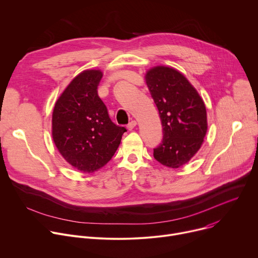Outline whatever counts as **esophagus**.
<instances>
[{
  "label": "esophagus",
  "instance_id": "1",
  "mask_svg": "<svg viewBox=\"0 0 258 258\" xmlns=\"http://www.w3.org/2000/svg\"><path fill=\"white\" fill-rule=\"evenodd\" d=\"M137 125V122L135 121V120H132L128 125H127V128H128V130H132V129H134V127Z\"/></svg>",
  "mask_w": 258,
  "mask_h": 258
}]
</instances>
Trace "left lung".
<instances>
[{
    "mask_svg": "<svg viewBox=\"0 0 258 258\" xmlns=\"http://www.w3.org/2000/svg\"><path fill=\"white\" fill-rule=\"evenodd\" d=\"M145 78L164 134L154 157L166 167L179 168L190 161L204 142L208 130L205 103L188 80L173 68L154 67Z\"/></svg>",
    "mask_w": 258,
    "mask_h": 258,
    "instance_id": "obj_1",
    "label": "left lung"
}]
</instances>
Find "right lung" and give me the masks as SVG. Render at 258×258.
Wrapping results in <instances>:
<instances>
[{
	"label": "right lung",
	"instance_id": "1",
	"mask_svg": "<svg viewBox=\"0 0 258 258\" xmlns=\"http://www.w3.org/2000/svg\"><path fill=\"white\" fill-rule=\"evenodd\" d=\"M102 76L100 70L80 73L56 100L52 113L55 147L71 166L84 173L106 165L126 132L110 121L97 94Z\"/></svg>",
	"mask_w": 258,
	"mask_h": 258
}]
</instances>
